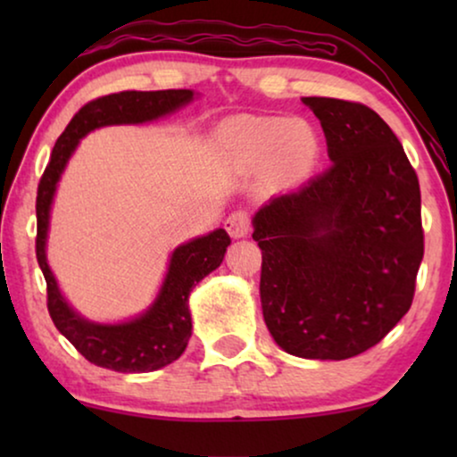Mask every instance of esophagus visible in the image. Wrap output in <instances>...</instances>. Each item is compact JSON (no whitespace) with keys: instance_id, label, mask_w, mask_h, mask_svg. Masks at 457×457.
<instances>
[{"instance_id":"esophagus-1","label":"esophagus","mask_w":457,"mask_h":457,"mask_svg":"<svg viewBox=\"0 0 457 457\" xmlns=\"http://www.w3.org/2000/svg\"><path fill=\"white\" fill-rule=\"evenodd\" d=\"M224 228L228 230V235L233 239H241L245 237L249 230H252V218H249V212L237 210L233 214H228L227 220H224Z\"/></svg>"}]
</instances>
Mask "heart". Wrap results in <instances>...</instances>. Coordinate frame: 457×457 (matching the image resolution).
Returning <instances> with one entry per match:
<instances>
[{
	"instance_id": "heart-1",
	"label": "heart",
	"mask_w": 457,
	"mask_h": 457,
	"mask_svg": "<svg viewBox=\"0 0 457 457\" xmlns=\"http://www.w3.org/2000/svg\"><path fill=\"white\" fill-rule=\"evenodd\" d=\"M230 145L253 158L274 155L289 172H305L318 154V137L310 122L278 116H241L222 129Z\"/></svg>"
}]
</instances>
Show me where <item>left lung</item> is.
<instances>
[{"label": "left lung", "instance_id": "left-lung-1", "mask_svg": "<svg viewBox=\"0 0 457 457\" xmlns=\"http://www.w3.org/2000/svg\"><path fill=\"white\" fill-rule=\"evenodd\" d=\"M330 164L253 218L266 327L287 353L347 360L410 310L424 255L420 185L403 145L358 102L303 97Z\"/></svg>", "mask_w": 457, "mask_h": 457}]
</instances>
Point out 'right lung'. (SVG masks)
<instances>
[{
	"mask_svg": "<svg viewBox=\"0 0 457 457\" xmlns=\"http://www.w3.org/2000/svg\"><path fill=\"white\" fill-rule=\"evenodd\" d=\"M193 91H120L85 104L55 141L37 187V262L47 283V310L55 328L91 364L116 372H152L179 360L191 337L189 293L204 277L222 264L230 237L224 228L174 249L158 299L145 314L124 324H96L68 308L46 260V237L55 183L77 143L105 124L147 122L189 104Z\"/></svg>",
	"mask_w": 457,
	"mask_h": 457,
	"instance_id": "obj_1",
	"label": "right lung"
}]
</instances>
